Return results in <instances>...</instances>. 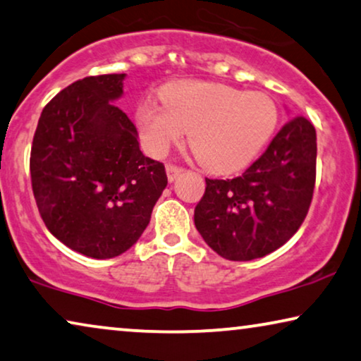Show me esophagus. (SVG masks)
<instances>
[{"mask_svg": "<svg viewBox=\"0 0 361 361\" xmlns=\"http://www.w3.org/2000/svg\"><path fill=\"white\" fill-rule=\"evenodd\" d=\"M182 171H184V169H182L180 166H176V164H171V163H169V164H166V172H168V179H169L171 182L174 180L176 177L179 176Z\"/></svg>", "mask_w": 361, "mask_h": 361, "instance_id": "esophagus-1", "label": "esophagus"}]
</instances>
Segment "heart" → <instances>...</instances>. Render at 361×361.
<instances>
[{
    "label": "heart",
    "instance_id": "obj_1",
    "mask_svg": "<svg viewBox=\"0 0 361 361\" xmlns=\"http://www.w3.org/2000/svg\"><path fill=\"white\" fill-rule=\"evenodd\" d=\"M163 104L143 102L137 123L145 148L161 156L189 130V145L203 168L229 174L260 153L279 123L274 99L259 91L208 81H177L159 92Z\"/></svg>",
    "mask_w": 361,
    "mask_h": 361
}]
</instances>
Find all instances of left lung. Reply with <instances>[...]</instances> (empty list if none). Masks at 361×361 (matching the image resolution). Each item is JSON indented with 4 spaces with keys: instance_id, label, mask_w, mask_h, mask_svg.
Returning <instances> with one entry per match:
<instances>
[{
    "instance_id": "left-lung-1",
    "label": "left lung",
    "mask_w": 361,
    "mask_h": 361,
    "mask_svg": "<svg viewBox=\"0 0 361 361\" xmlns=\"http://www.w3.org/2000/svg\"><path fill=\"white\" fill-rule=\"evenodd\" d=\"M316 130L286 122L265 153L234 179H205L193 221L203 241L228 260L264 257L300 229L316 182Z\"/></svg>"
}]
</instances>
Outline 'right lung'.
<instances>
[{"instance_id": "obj_1", "label": "right lung", "mask_w": 361, "mask_h": 361, "mask_svg": "<svg viewBox=\"0 0 361 361\" xmlns=\"http://www.w3.org/2000/svg\"><path fill=\"white\" fill-rule=\"evenodd\" d=\"M125 73L87 76L44 107L30 148L39 213L59 241L92 259L132 247L168 185L164 164L140 151L138 132L114 104Z\"/></svg>"}]
</instances>
